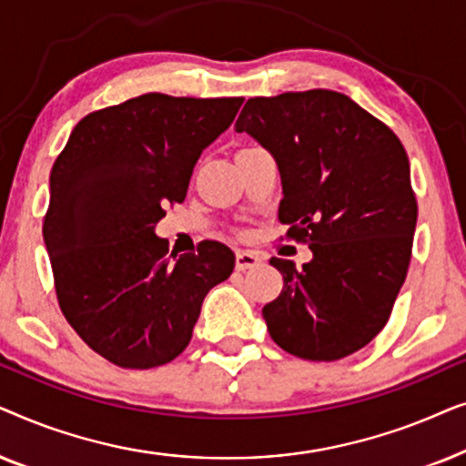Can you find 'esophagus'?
I'll return each mask as SVG.
<instances>
[{
  "mask_svg": "<svg viewBox=\"0 0 466 466\" xmlns=\"http://www.w3.org/2000/svg\"><path fill=\"white\" fill-rule=\"evenodd\" d=\"M260 265V257L257 252H246L239 250L235 254V269L238 271H246V269H254V267Z\"/></svg>",
  "mask_w": 466,
  "mask_h": 466,
  "instance_id": "esophagus-1",
  "label": "esophagus"
}]
</instances>
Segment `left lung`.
Here are the masks:
<instances>
[{
  "label": "left lung",
  "instance_id": "left-lung-1",
  "mask_svg": "<svg viewBox=\"0 0 466 466\" xmlns=\"http://www.w3.org/2000/svg\"><path fill=\"white\" fill-rule=\"evenodd\" d=\"M235 129L276 158L279 222L314 254L303 269L269 260L284 278L263 308L271 339L305 360L359 352L386 327L410 269L418 203L403 144L327 88L248 99Z\"/></svg>",
  "mask_w": 466,
  "mask_h": 466
}]
</instances>
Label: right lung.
<instances>
[{
  "instance_id": "right-lung-1",
  "label": "right lung",
  "mask_w": 466,
  "mask_h": 466,
  "mask_svg": "<svg viewBox=\"0 0 466 466\" xmlns=\"http://www.w3.org/2000/svg\"><path fill=\"white\" fill-rule=\"evenodd\" d=\"M244 97L146 93L86 114L50 171L44 244L59 308L88 348L123 369L167 365L188 346L209 289L233 273L220 241L169 254L155 233L187 197L197 158Z\"/></svg>"
}]
</instances>
